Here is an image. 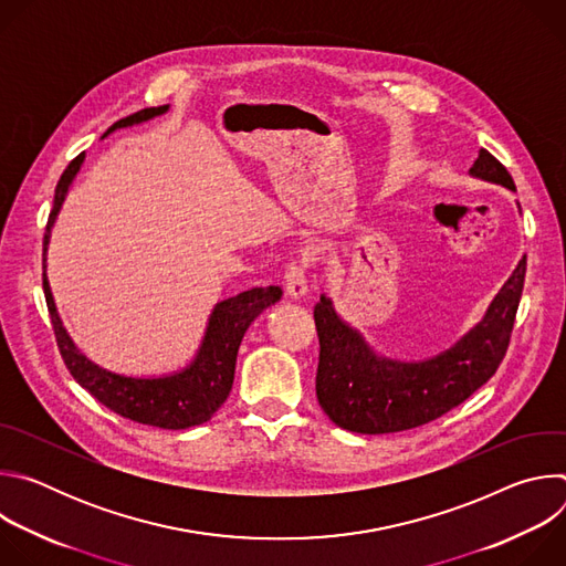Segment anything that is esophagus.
I'll return each instance as SVG.
<instances>
[{
  "label": "esophagus",
  "mask_w": 566,
  "mask_h": 566,
  "mask_svg": "<svg viewBox=\"0 0 566 566\" xmlns=\"http://www.w3.org/2000/svg\"><path fill=\"white\" fill-rule=\"evenodd\" d=\"M284 289L291 297H302L306 295V264L302 262H291L286 266V273H284Z\"/></svg>",
  "instance_id": "obj_1"
}]
</instances>
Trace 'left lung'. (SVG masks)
<instances>
[{
  "mask_svg": "<svg viewBox=\"0 0 566 566\" xmlns=\"http://www.w3.org/2000/svg\"><path fill=\"white\" fill-rule=\"evenodd\" d=\"M472 177L515 190L500 160L479 149ZM526 258L489 306L486 317L452 349L423 363H400L376 356L358 332L336 315L322 295L313 308L319 340L315 394L319 408L343 430L387 434L426 426L489 382L511 345L524 289Z\"/></svg>",
  "mask_w": 566,
  "mask_h": 566,
  "instance_id": "left-lung-1",
  "label": "left lung"
}]
</instances>
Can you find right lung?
Returning <instances> with one entry per match:
<instances>
[{
  "mask_svg": "<svg viewBox=\"0 0 566 566\" xmlns=\"http://www.w3.org/2000/svg\"><path fill=\"white\" fill-rule=\"evenodd\" d=\"M166 109L168 105L140 109L114 123L107 129V134L114 132L116 127L143 123L151 116L164 114ZM83 160H85V154H77L66 166V170L62 172L55 186L53 210L49 214L46 232H44V253L49 244L51 226L57 217V210L64 201V195L73 177L77 175L80 166H83ZM42 286H44V297L51 313L55 343L71 376L118 417L143 423V426L164 428V430H186L192 426H201L223 406V400L228 398L234 380V363H237L241 338H244L251 322L266 306L275 304L282 297L280 286H264V289L260 286L219 302L210 315L203 345L188 369L166 378H132V376L112 374L94 365L87 356H83L75 349V345L66 336L62 322L57 317L46 273L42 275Z\"/></svg>",
  "mask_w": 566,
  "mask_h": 566,
  "instance_id": "1",
  "label": "right lung"
}]
</instances>
